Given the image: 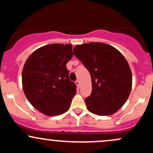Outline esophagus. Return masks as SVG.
<instances>
[{"instance_id":"esophagus-1","label":"esophagus","mask_w":153,"mask_h":153,"mask_svg":"<svg viewBox=\"0 0 153 153\" xmlns=\"http://www.w3.org/2000/svg\"><path fill=\"white\" fill-rule=\"evenodd\" d=\"M75 84H76V85L78 86V88L80 87V81H79L78 80H77L76 81H75Z\"/></svg>"}]
</instances>
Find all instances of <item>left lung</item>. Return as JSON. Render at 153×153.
<instances>
[{"instance_id": "1", "label": "left lung", "mask_w": 153, "mask_h": 153, "mask_svg": "<svg viewBox=\"0 0 153 153\" xmlns=\"http://www.w3.org/2000/svg\"><path fill=\"white\" fill-rule=\"evenodd\" d=\"M73 54L91 77L92 92L85 99L88 110L100 116L114 114L127 101L131 89V72L125 57L101 42L77 45Z\"/></svg>"}]
</instances>
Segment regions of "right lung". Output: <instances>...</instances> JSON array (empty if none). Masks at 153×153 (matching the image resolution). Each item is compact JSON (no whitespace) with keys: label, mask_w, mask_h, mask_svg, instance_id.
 Listing matches in <instances>:
<instances>
[{"label":"right lung","mask_w":153,"mask_h":153,"mask_svg":"<svg viewBox=\"0 0 153 153\" xmlns=\"http://www.w3.org/2000/svg\"><path fill=\"white\" fill-rule=\"evenodd\" d=\"M71 44H51L35 50L26 61L22 85L26 97L47 116L69 109L76 85L69 78L66 64L73 57Z\"/></svg>","instance_id":"obj_1"}]
</instances>
